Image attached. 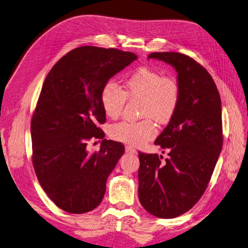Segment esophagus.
Returning a JSON list of instances; mask_svg holds the SVG:
<instances>
[{
	"label": "esophagus",
	"mask_w": 248,
	"mask_h": 248,
	"mask_svg": "<svg viewBox=\"0 0 248 248\" xmlns=\"http://www.w3.org/2000/svg\"><path fill=\"white\" fill-rule=\"evenodd\" d=\"M125 151H126V153L132 154V155H136V154H138V151H137V150H134L132 147H129V146H126V147H125Z\"/></svg>",
	"instance_id": "esophagus-1"
}]
</instances>
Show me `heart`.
Returning a JSON list of instances; mask_svg holds the SVG:
<instances>
[{
	"label": "heart",
	"mask_w": 248,
	"mask_h": 248,
	"mask_svg": "<svg viewBox=\"0 0 248 248\" xmlns=\"http://www.w3.org/2000/svg\"><path fill=\"white\" fill-rule=\"evenodd\" d=\"M180 86L177 79L149 67H140L127 79L125 91L114 82H108L100 92L104 115L117 119L122 114L126 98L140 99L141 117L152 118L157 123H168L174 117L180 102ZM156 126L151 119L139 122H120L110 126L111 140L130 146H141L155 138Z\"/></svg>",
	"instance_id": "1"
}]
</instances>
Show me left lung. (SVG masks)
<instances>
[{
  "label": "left lung",
  "mask_w": 248,
  "mask_h": 248,
  "mask_svg": "<svg viewBox=\"0 0 248 248\" xmlns=\"http://www.w3.org/2000/svg\"><path fill=\"white\" fill-rule=\"evenodd\" d=\"M148 58L174 67L181 95L174 117L154 141L168 158L139 153V199L150 214L174 218L197 204L211 179L222 148L221 100L211 76L192 58L171 51Z\"/></svg>",
  "instance_id": "obj_1"
}]
</instances>
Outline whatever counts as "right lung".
I'll list each match as a JSON object with an SVG mask.
<instances>
[{"mask_svg": "<svg viewBox=\"0 0 248 248\" xmlns=\"http://www.w3.org/2000/svg\"><path fill=\"white\" fill-rule=\"evenodd\" d=\"M138 56L116 48L81 46L62 57L48 72L31 122L32 161L38 181L55 204L81 214L98 206L107 180L124 154L122 142L108 140L100 92L108 79ZM102 139L98 153L86 150Z\"/></svg>", "mask_w": 248, "mask_h": 248, "instance_id": "1", "label": "right lung"}]
</instances>
